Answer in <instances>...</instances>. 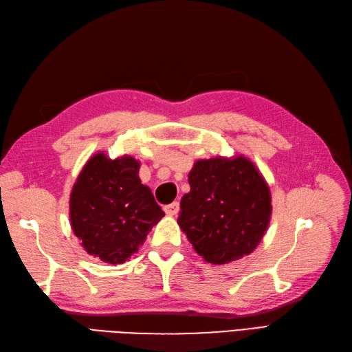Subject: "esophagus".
<instances>
[{"mask_svg": "<svg viewBox=\"0 0 352 352\" xmlns=\"http://www.w3.org/2000/svg\"><path fill=\"white\" fill-rule=\"evenodd\" d=\"M164 212L167 216H176L179 212V202H172V204H168L164 207Z\"/></svg>", "mask_w": 352, "mask_h": 352, "instance_id": "esophagus-1", "label": "esophagus"}]
</instances>
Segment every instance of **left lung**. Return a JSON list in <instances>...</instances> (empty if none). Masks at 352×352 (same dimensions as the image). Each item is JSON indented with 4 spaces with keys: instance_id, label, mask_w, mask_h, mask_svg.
Returning a JSON list of instances; mask_svg holds the SVG:
<instances>
[{
    "instance_id": "8db88e82",
    "label": "left lung",
    "mask_w": 352,
    "mask_h": 352,
    "mask_svg": "<svg viewBox=\"0 0 352 352\" xmlns=\"http://www.w3.org/2000/svg\"><path fill=\"white\" fill-rule=\"evenodd\" d=\"M188 180L177 223L202 258L220 265L257 248L270 223L272 195L251 160H198Z\"/></svg>"
}]
</instances>
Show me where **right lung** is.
<instances>
[{"mask_svg": "<svg viewBox=\"0 0 352 352\" xmlns=\"http://www.w3.org/2000/svg\"><path fill=\"white\" fill-rule=\"evenodd\" d=\"M140 162L131 155H92L70 194V225L89 255L123 264L164 212L141 184Z\"/></svg>", "mask_w": 352, "mask_h": 352, "instance_id": "obj_1", "label": "right lung"}]
</instances>
